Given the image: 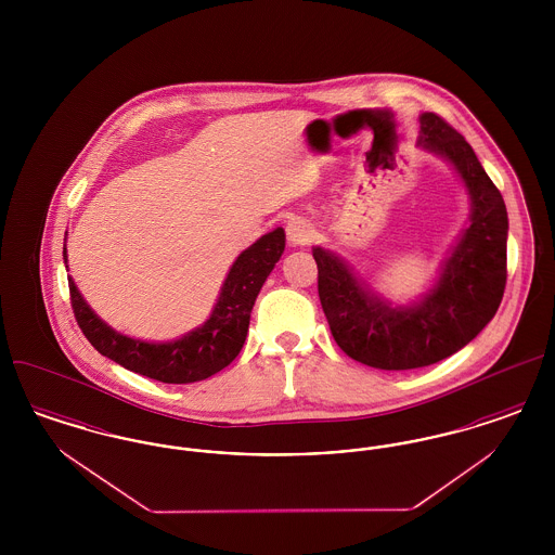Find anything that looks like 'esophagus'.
<instances>
[{"label": "esophagus", "instance_id": "esophagus-1", "mask_svg": "<svg viewBox=\"0 0 555 555\" xmlns=\"http://www.w3.org/2000/svg\"><path fill=\"white\" fill-rule=\"evenodd\" d=\"M314 238V227L304 218H293L287 224V241L291 245H308Z\"/></svg>", "mask_w": 555, "mask_h": 555}]
</instances>
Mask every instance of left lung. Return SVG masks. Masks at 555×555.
Instances as JSON below:
<instances>
[{
    "mask_svg": "<svg viewBox=\"0 0 555 555\" xmlns=\"http://www.w3.org/2000/svg\"><path fill=\"white\" fill-rule=\"evenodd\" d=\"M424 150L453 164L468 189L470 224L439 281L418 304L391 308L366 289L339 256L314 247L318 295L331 333L349 358L380 370L441 362L495 317L507 279V211L470 143L435 112L421 116Z\"/></svg>",
    "mask_w": 555,
    "mask_h": 555,
    "instance_id": "1",
    "label": "left lung"
}]
</instances>
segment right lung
Returning <instances> with one entry per match:
<instances>
[{
    "label": "right lung",
    "mask_w": 555,
    "mask_h": 555,
    "mask_svg": "<svg viewBox=\"0 0 555 555\" xmlns=\"http://www.w3.org/2000/svg\"><path fill=\"white\" fill-rule=\"evenodd\" d=\"M283 251V229H274L247 247L231 266L210 318L177 341L147 344L116 333L104 320L95 317V312L80 297L73 279H68L73 312L89 344L122 369L170 385L204 380L227 369L237 358L247 337L256 297Z\"/></svg>",
    "instance_id": "obj_1"
}]
</instances>
